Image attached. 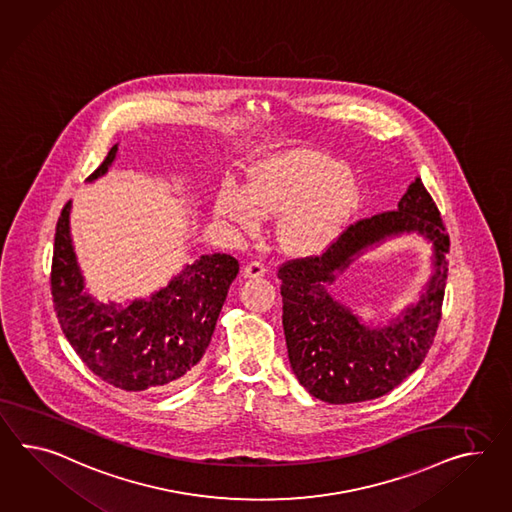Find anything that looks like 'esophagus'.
<instances>
[{
    "mask_svg": "<svg viewBox=\"0 0 512 512\" xmlns=\"http://www.w3.org/2000/svg\"><path fill=\"white\" fill-rule=\"evenodd\" d=\"M265 271H267V267L262 262H250L245 267V278H258V276L265 275Z\"/></svg>",
    "mask_w": 512,
    "mask_h": 512,
    "instance_id": "1",
    "label": "esophagus"
}]
</instances>
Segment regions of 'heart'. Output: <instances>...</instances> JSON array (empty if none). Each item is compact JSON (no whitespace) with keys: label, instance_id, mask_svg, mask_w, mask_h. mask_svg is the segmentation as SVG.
<instances>
[{"label":"heart","instance_id":"b5f03b06","mask_svg":"<svg viewBox=\"0 0 512 512\" xmlns=\"http://www.w3.org/2000/svg\"><path fill=\"white\" fill-rule=\"evenodd\" d=\"M362 204V189L349 167L314 150H289L254 165L241 191L224 185L215 217L241 232H256L265 217L276 226L280 247L297 256L327 250Z\"/></svg>","mask_w":512,"mask_h":512}]
</instances>
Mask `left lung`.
<instances>
[{"label":"left lung","mask_w":512,"mask_h":512,"mask_svg":"<svg viewBox=\"0 0 512 512\" xmlns=\"http://www.w3.org/2000/svg\"><path fill=\"white\" fill-rule=\"evenodd\" d=\"M412 231L434 245L435 273L421 301L384 328L360 324L327 293V284L369 246ZM447 252L449 236L440 211L416 178L397 210L347 226L321 256L280 265L289 364L302 386L325 403L347 405L388 394L412 375L429 353L442 319Z\"/></svg>","instance_id":"1"}]
</instances>
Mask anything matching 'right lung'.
Listing matches in <instances>:
<instances>
[{
  "mask_svg": "<svg viewBox=\"0 0 512 512\" xmlns=\"http://www.w3.org/2000/svg\"><path fill=\"white\" fill-rule=\"evenodd\" d=\"M113 146L87 182L104 176L117 158ZM70 202L55 228L52 297L66 340L100 379L126 392L184 384L210 345L228 288L239 273L230 254H206L150 299L100 302L85 291L70 239Z\"/></svg>",
  "mask_w": 512,
  "mask_h": 512,
  "instance_id": "obj_1",
  "label": "right lung"
}]
</instances>
